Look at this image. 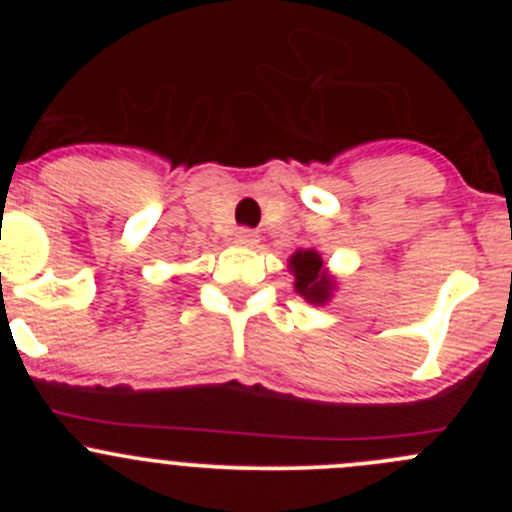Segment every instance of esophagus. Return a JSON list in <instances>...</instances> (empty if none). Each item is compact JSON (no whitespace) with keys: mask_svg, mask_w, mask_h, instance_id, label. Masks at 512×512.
I'll list each match as a JSON object with an SVG mask.
<instances>
[{"mask_svg":"<svg viewBox=\"0 0 512 512\" xmlns=\"http://www.w3.org/2000/svg\"><path fill=\"white\" fill-rule=\"evenodd\" d=\"M257 242H260V235H257V230H250V227H240V230L235 232V245L255 247Z\"/></svg>","mask_w":512,"mask_h":512,"instance_id":"obj_1","label":"esophagus"}]
</instances>
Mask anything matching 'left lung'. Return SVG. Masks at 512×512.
<instances>
[{"label":"left lung","mask_w":512,"mask_h":512,"mask_svg":"<svg viewBox=\"0 0 512 512\" xmlns=\"http://www.w3.org/2000/svg\"><path fill=\"white\" fill-rule=\"evenodd\" d=\"M289 272L294 275V292L309 304H327L332 297L334 280L324 270V260L314 250H297L289 257Z\"/></svg>","instance_id":"left-lung-1"}]
</instances>
